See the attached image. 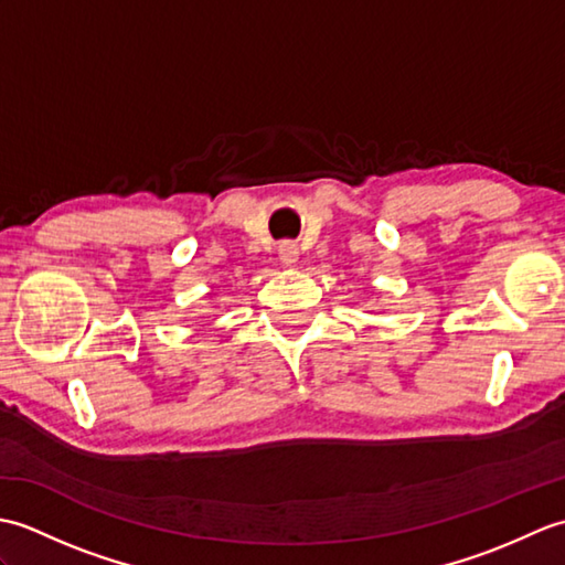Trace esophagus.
Masks as SVG:
<instances>
[{"instance_id":"34e87169","label":"esophagus","mask_w":565,"mask_h":565,"mask_svg":"<svg viewBox=\"0 0 565 565\" xmlns=\"http://www.w3.org/2000/svg\"><path fill=\"white\" fill-rule=\"evenodd\" d=\"M279 259L284 264H296L298 259V247L294 243H281L279 245Z\"/></svg>"}]
</instances>
